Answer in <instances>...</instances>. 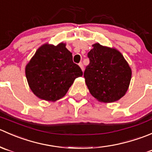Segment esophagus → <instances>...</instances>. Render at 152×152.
Returning a JSON list of instances; mask_svg holds the SVG:
<instances>
[{
	"instance_id": "esophagus-1",
	"label": "esophagus",
	"mask_w": 152,
	"mask_h": 152,
	"mask_svg": "<svg viewBox=\"0 0 152 152\" xmlns=\"http://www.w3.org/2000/svg\"><path fill=\"white\" fill-rule=\"evenodd\" d=\"M79 67H81V69H82V71H83V70H84V65H83V64H82V62H81V63L79 64Z\"/></svg>"
}]
</instances>
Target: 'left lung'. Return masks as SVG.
Returning a JSON list of instances; mask_svg holds the SVG:
<instances>
[{"label": "left lung", "instance_id": "8db88e82", "mask_svg": "<svg viewBox=\"0 0 152 152\" xmlns=\"http://www.w3.org/2000/svg\"><path fill=\"white\" fill-rule=\"evenodd\" d=\"M92 46L87 54L90 64L84 73L89 91L100 102L118 101L129 87L131 67L116 48L103 46L98 42Z\"/></svg>", "mask_w": 152, "mask_h": 152}]
</instances>
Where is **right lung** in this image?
Returning a JSON list of instances; mask_svg holds the SVG:
<instances>
[{
  "mask_svg": "<svg viewBox=\"0 0 152 152\" xmlns=\"http://www.w3.org/2000/svg\"><path fill=\"white\" fill-rule=\"evenodd\" d=\"M65 46L63 42L57 45L44 44L26 66L29 87L39 99L48 102L62 99L75 79L83 75Z\"/></svg>",
  "mask_w": 152,
  "mask_h": 152,
  "instance_id": "add662e5",
  "label": "right lung"
}]
</instances>
